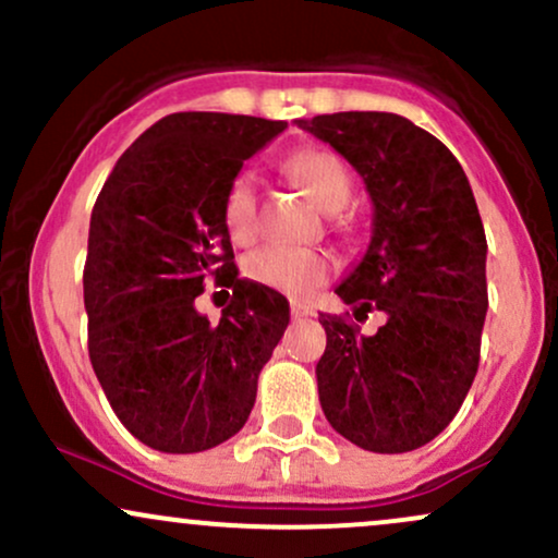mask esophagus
Listing matches in <instances>:
<instances>
[{
    "mask_svg": "<svg viewBox=\"0 0 558 558\" xmlns=\"http://www.w3.org/2000/svg\"><path fill=\"white\" fill-rule=\"evenodd\" d=\"M312 315H315V312H312L310 306L301 304V301H291V317L301 319V317H312Z\"/></svg>",
    "mask_w": 558,
    "mask_h": 558,
    "instance_id": "34e87169",
    "label": "esophagus"
}]
</instances>
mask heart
<instances>
[{"mask_svg":"<svg viewBox=\"0 0 558 558\" xmlns=\"http://www.w3.org/2000/svg\"><path fill=\"white\" fill-rule=\"evenodd\" d=\"M288 170L325 213H343L354 198V178L336 151L304 149L288 159ZM222 222L235 243H248L257 235L259 191L257 175L252 170H241L230 181L226 204H222ZM338 222L343 226V220ZM330 270L332 265L328 254L317 252V248L283 246V243H267L243 262V272L254 283L296 299L310 296L317 286H323L330 278Z\"/></svg>","mask_w":558,"mask_h":558,"instance_id":"obj_1","label":"heart"}]
</instances>
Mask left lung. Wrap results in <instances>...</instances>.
<instances>
[{
    "mask_svg": "<svg viewBox=\"0 0 558 558\" xmlns=\"http://www.w3.org/2000/svg\"><path fill=\"white\" fill-rule=\"evenodd\" d=\"M296 125L367 185L373 239L336 293L356 304V319L386 315L375 336L319 315V403L332 430L364 451H414L457 417L477 375L488 243L470 181L446 144L401 114L336 112Z\"/></svg>",
    "mask_w": 558,
    "mask_h": 558,
    "instance_id": "obj_1",
    "label": "left lung"
}]
</instances>
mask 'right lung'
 Returning <instances> with one entry per match:
<instances>
[{"label":"right lung","mask_w":558,"mask_h":558,"mask_svg":"<svg viewBox=\"0 0 558 558\" xmlns=\"http://www.w3.org/2000/svg\"><path fill=\"white\" fill-rule=\"evenodd\" d=\"M286 128L168 114L128 146L96 196L83 267L88 356L118 420L155 451L233 438L288 328V301L239 278L222 222L230 181ZM207 277L234 288L217 326L193 306Z\"/></svg>","instance_id":"obj_1"}]
</instances>
